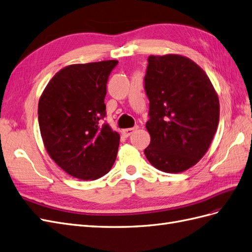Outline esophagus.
Listing matches in <instances>:
<instances>
[{"instance_id":"esophagus-1","label":"esophagus","mask_w":252,"mask_h":252,"mask_svg":"<svg viewBox=\"0 0 252 252\" xmlns=\"http://www.w3.org/2000/svg\"><path fill=\"white\" fill-rule=\"evenodd\" d=\"M137 130V126L135 127H130V128H126V130L122 131V135H124L125 137H130L131 135Z\"/></svg>"}]
</instances>
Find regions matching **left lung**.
<instances>
[{
    "instance_id": "8db88e82",
    "label": "left lung",
    "mask_w": 252,
    "mask_h": 252,
    "mask_svg": "<svg viewBox=\"0 0 252 252\" xmlns=\"http://www.w3.org/2000/svg\"><path fill=\"white\" fill-rule=\"evenodd\" d=\"M145 92L151 136L148 160L164 172H182L208 151L217 130L219 101L209 76L188 57H148Z\"/></svg>"
}]
</instances>
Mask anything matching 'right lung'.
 <instances>
[{"instance_id": "obj_1", "label": "right lung", "mask_w": 252, "mask_h": 252, "mask_svg": "<svg viewBox=\"0 0 252 252\" xmlns=\"http://www.w3.org/2000/svg\"><path fill=\"white\" fill-rule=\"evenodd\" d=\"M118 61L71 64L49 82L38 104L44 147L70 176L95 180L104 176L117 158L120 136L108 124L106 84Z\"/></svg>"}]
</instances>
